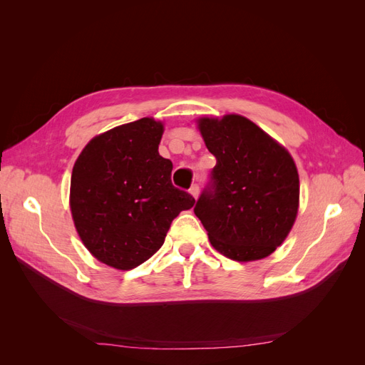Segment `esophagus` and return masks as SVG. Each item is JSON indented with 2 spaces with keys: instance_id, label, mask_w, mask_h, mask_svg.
I'll return each mask as SVG.
<instances>
[{
  "instance_id": "esophagus-1",
  "label": "esophagus",
  "mask_w": 365,
  "mask_h": 365,
  "mask_svg": "<svg viewBox=\"0 0 365 365\" xmlns=\"http://www.w3.org/2000/svg\"><path fill=\"white\" fill-rule=\"evenodd\" d=\"M190 195L195 197V200H196V197H197V195H200V185H197V184H193L192 187H190Z\"/></svg>"
}]
</instances>
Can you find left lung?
I'll return each mask as SVG.
<instances>
[{
  "mask_svg": "<svg viewBox=\"0 0 365 365\" xmlns=\"http://www.w3.org/2000/svg\"><path fill=\"white\" fill-rule=\"evenodd\" d=\"M197 128L216 157L195 205L215 250L237 262L268 257L295 222L300 181L289 152L251 120L202 117Z\"/></svg>",
  "mask_w": 365,
  "mask_h": 365,
  "instance_id": "obj_1",
  "label": "left lung"
}]
</instances>
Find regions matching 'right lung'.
I'll return each instance as SVG.
<instances>
[{"label": "right lung", "instance_id": "add662e5", "mask_svg": "<svg viewBox=\"0 0 365 365\" xmlns=\"http://www.w3.org/2000/svg\"><path fill=\"white\" fill-rule=\"evenodd\" d=\"M164 126L145 117L94 137L76 160L70 207L83 245L102 263L132 269L164 244L172 220L195 197L172 184L158 153Z\"/></svg>", "mask_w": 365, "mask_h": 365}]
</instances>
